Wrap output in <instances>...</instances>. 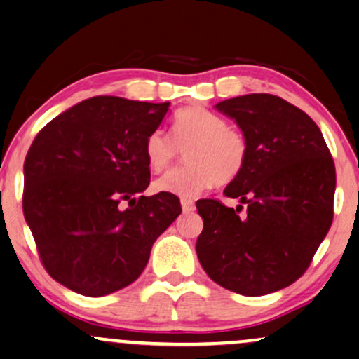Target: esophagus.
Returning <instances> with one entry per match:
<instances>
[{
	"mask_svg": "<svg viewBox=\"0 0 359 359\" xmlns=\"http://www.w3.org/2000/svg\"><path fill=\"white\" fill-rule=\"evenodd\" d=\"M180 205H182V210H184L185 213H190V212H194V210H195V203L192 202V200H189V198L180 200Z\"/></svg>",
	"mask_w": 359,
	"mask_h": 359,
	"instance_id": "obj_1",
	"label": "esophagus"
}]
</instances>
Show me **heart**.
<instances>
[{
	"label": "heart",
	"mask_w": 359,
	"mask_h": 359,
	"mask_svg": "<svg viewBox=\"0 0 359 359\" xmlns=\"http://www.w3.org/2000/svg\"><path fill=\"white\" fill-rule=\"evenodd\" d=\"M185 149L187 165L159 177L154 182L156 192L192 198L213 184L236 180L248 162L245 135L203 108L177 113L172 140L164 131L152 133L146 141L147 164L154 172L165 170L174 164L179 151Z\"/></svg>",
	"instance_id": "obj_1"
}]
</instances>
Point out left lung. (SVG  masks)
<instances>
[{
	"mask_svg": "<svg viewBox=\"0 0 359 359\" xmlns=\"http://www.w3.org/2000/svg\"><path fill=\"white\" fill-rule=\"evenodd\" d=\"M215 108L245 135L248 162L224 189L240 198L236 210L212 198L197 202L198 261L233 292H276L307 271L332 226L335 164L313 119L276 95H243ZM243 203L248 210L240 219Z\"/></svg>",
	"mask_w": 359,
	"mask_h": 359,
	"instance_id": "left-lung-1",
	"label": "left lung"
}]
</instances>
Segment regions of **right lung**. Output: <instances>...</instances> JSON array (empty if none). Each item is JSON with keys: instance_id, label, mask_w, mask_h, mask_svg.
I'll return each mask as SVG.
<instances>
[{"instance_id": "obj_1", "label": "right lung", "mask_w": 359, "mask_h": 359, "mask_svg": "<svg viewBox=\"0 0 359 359\" xmlns=\"http://www.w3.org/2000/svg\"><path fill=\"white\" fill-rule=\"evenodd\" d=\"M170 103L93 97L47 123L24 161L22 210L57 283L102 297L135 283L151 248L182 213L175 195H142L146 141ZM123 201L130 207L121 209Z\"/></svg>"}]
</instances>
